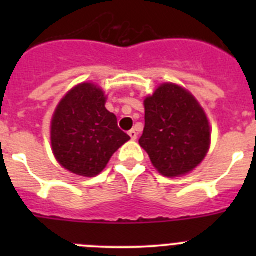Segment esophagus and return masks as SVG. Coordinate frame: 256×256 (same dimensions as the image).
Returning a JSON list of instances; mask_svg holds the SVG:
<instances>
[{"mask_svg":"<svg viewBox=\"0 0 256 256\" xmlns=\"http://www.w3.org/2000/svg\"><path fill=\"white\" fill-rule=\"evenodd\" d=\"M128 134H130V137L133 140V141H134V140H137V136H138L134 130H130V132H128Z\"/></svg>","mask_w":256,"mask_h":256,"instance_id":"34e87169","label":"esophagus"}]
</instances>
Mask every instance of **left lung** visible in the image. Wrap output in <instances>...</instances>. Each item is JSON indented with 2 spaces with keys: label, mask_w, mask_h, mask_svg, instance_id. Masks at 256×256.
Segmentation results:
<instances>
[{
  "label": "left lung",
  "mask_w": 256,
  "mask_h": 256,
  "mask_svg": "<svg viewBox=\"0 0 256 256\" xmlns=\"http://www.w3.org/2000/svg\"><path fill=\"white\" fill-rule=\"evenodd\" d=\"M140 144L159 173L178 177L195 169L210 146V126L195 97L172 83L144 100Z\"/></svg>",
  "instance_id": "obj_1"
}]
</instances>
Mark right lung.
I'll return each mask as SVG.
<instances>
[{
	"mask_svg": "<svg viewBox=\"0 0 256 256\" xmlns=\"http://www.w3.org/2000/svg\"><path fill=\"white\" fill-rule=\"evenodd\" d=\"M101 88L82 83L61 100L51 123L55 158L65 169L83 177L104 170L112 154L130 138L105 108Z\"/></svg>",
	"mask_w": 256,
	"mask_h": 256,
	"instance_id": "obj_1",
	"label": "right lung"
}]
</instances>
